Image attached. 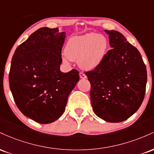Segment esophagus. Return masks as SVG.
I'll return each instance as SVG.
<instances>
[{
    "label": "esophagus",
    "instance_id": "34e87169",
    "mask_svg": "<svg viewBox=\"0 0 154 154\" xmlns=\"http://www.w3.org/2000/svg\"><path fill=\"white\" fill-rule=\"evenodd\" d=\"M79 77H80L81 79H86L87 78V76L85 75L83 72H79Z\"/></svg>",
    "mask_w": 154,
    "mask_h": 154
}]
</instances>
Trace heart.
Wrapping results in <instances>:
<instances>
[{
	"mask_svg": "<svg viewBox=\"0 0 154 154\" xmlns=\"http://www.w3.org/2000/svg\"><path fill=\"white\" fill-rule=\"evenodd\" d=\"M107 48V40L99 34H88L72 37L65 47V62L77 61L79 66L85 70H92L101 63Z\"/></svg>",
	"mask_w": 154,
	"mask_h": 154,
	"instance_id": "obj_1",
	"label": "heart"
}]
</instances>
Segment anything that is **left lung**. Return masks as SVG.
<instances>
[{
  "instance_id": "1",
  "label": "left lung",
  "mask_w": 154,
  "mask_h": 154,
  "mask_svg": "<svg viewBox=\"0 0 154 154\" xmlns=\"http://www.w3.org/2000/svg\"><path fill=\"white\" fill-rule=\"evenodd\" d=\"M105 32L111 49L95 69L85 75L91 82L95 114L109 122H120L135 114L142 104L147 71L138 50L122 34Z\"/></svg>"
}]
</instances>
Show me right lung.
I'll use <instances>...</instances> for the list:
<instances>
[{
  "label": "right lung",
  "mask_w": 154,
  "mask_h": 154,
  "mask_svg": "<svg viewBox=\"0 0 154 154\" xmlns=\"http://www.w3.org/2000/svg\"><path fill=\"white\" fill-rule=\"evenodd\" d=\"M66 33L42 27L16 49L9 72V86L18 109L40 124L57 120L79 81L76 69L63 73L61 49Z\"/></svg>",
  "instance_id": "1"
}]
</instances>
